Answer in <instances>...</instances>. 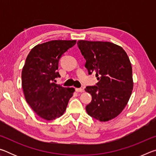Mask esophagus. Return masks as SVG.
I'll list each match as a JSON object with an SVG mask.
<instances>
[{
	"instance_id": "34e87169",
	"label": "esophagus",
	"mask_w": 156,
	"mask_h": 156,
	"mask_svg": "<svg viewBox=\"0 0 156 156\" xmlns=\"http://www.w3.org/2000/svg\"><path fill=\"white\" fill-rule=\"evenodd\" d=\"M76 91L77 92H83L84 91V89H82V88H76Z\"/></svg>"
}]
</instances>
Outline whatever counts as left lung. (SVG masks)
Returning <instances> with one entry per match:
<instances>
[{
	"mask_svg": "<svg viewBox=\"0 0 156 156\" xmlns=\"http://www.w3.org/2000/svg\"><path fill=\"white\" fill-rule=\"evenodd\" d=\"M89 75L96 74L98 83L84 90L91 95L86 111L102 122L115 118L126 107L133 90L132 67L122 47L109 42L78 41Z\"/></svg>",
	"mask_w": 156,
	"mask_h": 156,
	"instance_id": "obj_1",
	"label": "left lung"
}]
</instances>
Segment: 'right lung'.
<instances>
[{
	"mask_svg": "<svg viewBox=\"0 0 156 156\" xmlns=\"http://www.w3.org/2000/svg\"><path fill=\"white\" fill-rule=\"evenodd\" d=\"M76 41H51L38 44L29 53L22 71V87L25 99L35 113L47 120L59 118L65 112L73 88L54 82L60 77V58Z\"/></svg>",
	"mask_w": 156,
	"mask_h": 156,
	"instance_id": "1",
	"label": "right lung"
}]
</instances>
